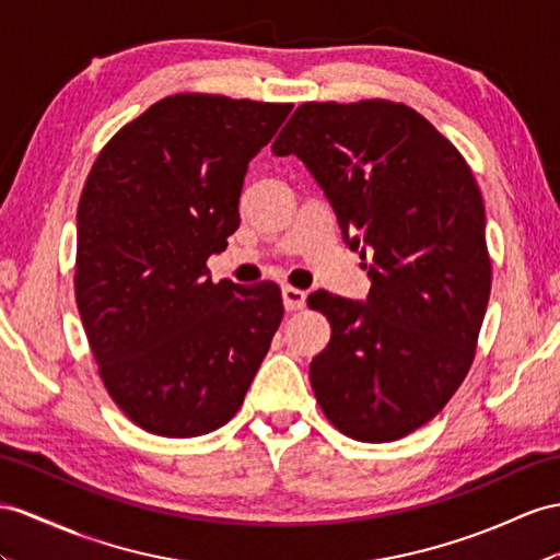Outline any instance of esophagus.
<instances>
[{"label": "esophagus", "instance_id": "1", "mask_svg": "<svg viewBox=\"0 0 560 560\" xmlns=\"http://www.w3.org/2000/svg\"><path fill=\"white\" fill-rule=\"evenodd\" d=\"M281 298H283V307L289 312H298L307 305V293L293 289V285H283Z\"/></svg>", "mask_w": 560, "mask_h": 560}]
</instances>
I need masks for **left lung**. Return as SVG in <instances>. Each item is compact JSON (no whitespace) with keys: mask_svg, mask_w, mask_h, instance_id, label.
Returning <instances> with one entry per match:
<instances>
[{"mask_svg":"<svg viewBox=\"0 0 560 560\" xmlns=\"http://www.w3.org/2000/svg\"><path fill=\"white\" fill-rule=\"evenodd\" d=\"M298 155L352 250L371 257L366 303L317 291L331 340L310 364L342 435L393 442L464 383L490 300L485 203L464 155L421 113L366 98L298 106L271 143Z\"/></svg>","mask_w":560,"mask_h":560,"instance_id":"obj_1","label":"left lung"}]
</instances>
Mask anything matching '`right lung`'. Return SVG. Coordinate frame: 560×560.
<instances>
[{
  "mask_svg": "<svg viewBox=\"0 0 560 560\" xmlns=\"http://www.w3.org/2000/svg\"><path fill=\"white\" fill-rule=\"evenodd\" d=\"M293 104L165 96L113 137L78 206L75 300L125 417L163 438L218 430L243 405L283 317L279 285L212 283L238 229L250 158Z\"/></svg>",
  "mask_w": 560,
  "mask_h": 560,
  "instance_id": "obj_1",
  "label": "right lung"
}]
</instances>
